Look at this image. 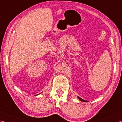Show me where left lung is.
I'll use <instances>...</instances> for the list:
<instances>
[{"mask_svg": "<svg viewBox=\"0 0 122 122\" xmlns=\"http://www.w3.org/2000/svg\"><path fill=\"white\" fill-rule=\"evenodd\" d=\"M78 98L80 101H82V102H86V101H85V100H84V99H81V98H80L79 97H78Z\"/></svg>", "mask_w": 122, "mask_h": 122, "instance_id": "1", "label": "left lung"}]
</instances>
